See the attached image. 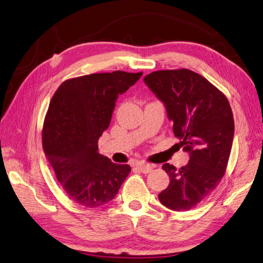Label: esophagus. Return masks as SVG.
Returning <instances> with one entry per match:
<instances>
[{"mask_svg": "<svg viewBox=\"0 0 263 263\" xmlns=\"http://www.w3.org/2000/svg\"><path fill=\"white\" fill-rule=\"evenodd\" d=\"M137 168L139 171H141L142 173L144 174H147V173H151L152 171H153V165H149V164H137Z\"/></svg>", "mask_w": 263, "mask_h": 263, "instance_id": "obj_1", "label": "esophagus"}]
</instances>
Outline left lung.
<instances>
[{"instance_id":"left-lung-1","label":"left lung","mask_w":263,"mask_h":263,"mask_svg":"<svg viewBox=\"0 0 263 263\" xmlns=\"http://www.w3.org/2000/svg\"><path fill=\"white\" fill-rule=\"evenodd\" d=\"M144 82L164 104L174 136L189 154L180 168L163 164L170 184L159 199L171 211H189L212 194L225 173L234 137L231 106L217 87L190 69L156 71Z\"/></svg>"}]
</instances>
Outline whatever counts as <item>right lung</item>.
I'll list each match as a JSON object with an SVG mask.
<instances>
[{
    "mask_svg": "<svg viewBox=\"0 0 263 263\" xmlns=\"http://www.w3.org/2000/svg\"><path fill=\"white\" fill-rule=\"evenodd\" d=\"M142 75L115 71L67 80L51 99L43 147L65 194L81 206L96 208L112 200L132 171L99 153L98 141L119 95Z\"/></svg>",
    "mask_w": 263,
    "mask_h": 263,
    "instance_id": "obj_1",
    "label": "right lung"
}]
</instances>
